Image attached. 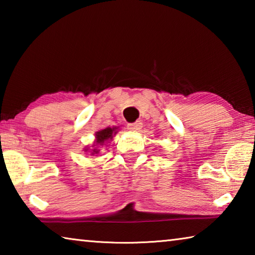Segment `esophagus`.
I'll list each match as a JSON object with an SVG mask.
<instances>
[{"label": "esophagus", "mask_w": 255, "mask_h": 255, "mask_svg": "<svg viewBox=\"0 0 255 255\" xmlns=\"http://www.w3.org/2000/svg\"><path fill=\"white\" fill-rule=\"evenodd\" d=\"M141 127H143V124L140 122H136V123H132V124H128V129L130 131H138L140 130Z\"/></svg>", "instance_id": "obj_1"}]
</instances>
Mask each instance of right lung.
Returning a JSON list of instances; mask_svg holds the SVG:
<instances>
[{"mask_svg": "<svg viewBox=\"0 0 255 255\" xmlns=\"http://www.w3.org/2000/svg\"><path fill=\"white\" fill-rule=\"evenodd\" d=\"M119 127H106L103 129H100V130L96 131L94 133V141L92 143V145L88 146V147L84 148V152L90 153L91 156H94L100 153V148L102 146H105L106 144L109 143L110 140H112V138L118 132Z\"/></svg>", "mask_w": 255, "mask_h": 255, "instance_id": "1", "label": "right lung"}]
</instances>
